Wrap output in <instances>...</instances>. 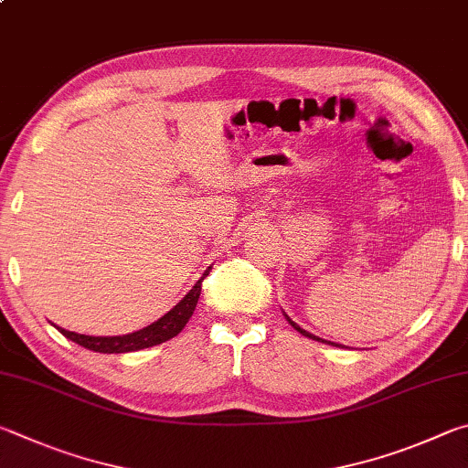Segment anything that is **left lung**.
I'll use <instances>...</instances> for the list:
<instances>
[{
	"label": "left lung",
	"instance_id": "obj_1",
	"mask_svg": "<svg viewBox=\"0 0 468 468\" xmlns=\"http://www.w3.org/2000/svg\"><path fill=\"white\" fill-rule=\"evenodd\" d=\"M285 318H288V321H290V324L293 326V329H296L298 333H302V335H304V337H308V339H314V341H323V343H331V341L318 339V337H316V335H313V333H308V331H304V329H302V326H298L296 323H293V321H292V318H290L288 314H285ZM331 346H335V347H343V346H339V343H331Z\"/></svg>",
	"mask_w": 468,
	"mask_h": 468
}]
</instances>
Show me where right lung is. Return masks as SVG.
<instances>
[{"mask_svg": "<svg viewBox=\"0 0 468 468\" xmlns=\"http://www.w3.org/2000/svg\"><path fill=\"white\" fill-rule=\"evenodd\" d=\"M211 267L201 275V280L193 285V290H188L186 296L178 302V304L164 314L158 321L144 326L135 333L129 335H117V337H92V335H80L73 331H65L61 326H57L61 335H65L69 341L78 343V346L86 347L90 351H98V354H129V351H139L145 347L160 346V343L168 341L185 329L188 318L193 316L197 302L201 296V282L209 275Z\"/></svg>", "mask_w": 468, "mask_h": 468, "instance_id": "obj_1", "label": "right lung"}]
</instances>
